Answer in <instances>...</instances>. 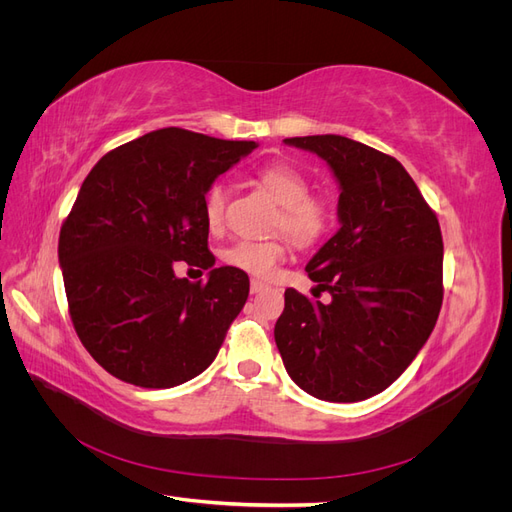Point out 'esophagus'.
Listing matches in <instances>:
<instances>
[{"mask_svg": "<svg viewBox=\"0 0 512 512\" xmlns=\"http://www.w3.org/2000/svg\"><path fill=\"white\" fill-rule=\"evenodd\" d=\"M267 288V284L265 282H258V280H252V284H250V292L252 294H258V292H262Z\"/></svg>", "mask_w": 512, "mask_h": 512, "instance_id": "esophagus-1", "label": "esophagus"}]
</instances>
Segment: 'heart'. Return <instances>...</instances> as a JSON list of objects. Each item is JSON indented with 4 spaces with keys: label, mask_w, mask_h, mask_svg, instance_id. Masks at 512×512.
<instances>
[{
    "label": "heart",
    "mask_w": 512,
    "mask_h": 512,
    "mask_svg": "<svg viewBox=\"0 0 512 512\" xmlns=\"http://www.w3.org/2000/svg\"><path fill=\"white\" fill-rule=\"evenodd\" d=\"M258 183L265 188L277 203L280 213L275 215V230L299 247L316 243L329 228L331 215L320 198L312 196V185L297 168L286 164H271L258 170ZM226 188L222 181L211 183L203 196L205 224L211 232H218L226 218ZM284 243L271 241H237L224 252L226 265L239 269L252 277H267L284 260Z\"/></svg>",
    "instance_id": "b5f03b06"
}]
</instances>
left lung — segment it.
Segmentation results:
<instances>
[{
    "instance_id": "obj_1",
    "label": "left lung",
    "mask_w": 512,
    "mask_h": 512,
    "mask_svg": "<svg viewBox=\"0 0 512 512\" xmlns=\"http://www.w3.org/2000/svg\"><path fill=\"white\" fill-rule=\"evenodd\" d=\"M339 183V230L307 262L331 303L288 288L275 344L288 376L324 401L382 393L414 361L442 307V232L395 158L337 134L294 136Z\"/></svg>"
}]
</instances>
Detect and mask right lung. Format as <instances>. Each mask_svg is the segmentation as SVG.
I'll return each mask as SVG.
<instances>
[{"label":"right lung","mask_w":512,"mask_h":512,"mask_svg":"<svg viewBox=\"0 0 512 512\" xmlns=\"http://www.w3.org/2000/svg\"><path fill=\"white\" fill-rule=\"evenodd\" d=\"M258 145L181 128L108 151L85 177L59 232L74 331L108 374L170 389L205 371L239 316L247 273L213 269L203 196ZM211 268L207 285L174 267Z\"/></svg>","instance_id":"1"}]
</instances>
